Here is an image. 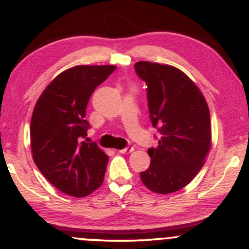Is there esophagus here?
I'll list each match as a JSON object with an SVG mask.
<instances>
[{
	"mask_svg": "<svg viewBox=\"0 0 249 249\" xmlns=\"http://www.w3.org/2000/svg\"><path fill=\"white\" fill-rule=\"evenodd\" d=\"M133 150H134V148L132 146H127V147H125V148H122V150H119L118 152L119 153H131Z\"/></svg>",
	"mask_w": 249,
	"mask_h": 249,
	"instance_id": "34e87169",
	"label": "esophagus"
}]
</instances>
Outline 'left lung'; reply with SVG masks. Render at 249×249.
<instances>
[{"label":"left lung","mask_w":249,"mask_h":249,"mask_svg":"<svg viewBox=\"0 0 249 249\" xmlns=\"http://www.w3.org/2000/svg\"><path fill=\"white\" fill-rule=\"evenodd\" d=\"M137 76L147 85V107L158 146L148 148L151 164L142 184L156 193L179 191L192 181L211 148V118L200 90L177 68L138 62Z\"/></svg>","instance_id":"left-lung-1"}]
</instances>
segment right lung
I'll return each mask as SVG.
<instances>
[{
  "instance_id": "obj_1",
  "label": "right lung",
  "mask_w": 249,
  "mask_h": 249,
  "mask_svg": "<svg viewBox=\"0 0 249 249\" xmlns=\"http://www.w3.org/2000/svg\"><path fill=\"white\" fill-rule=\"evenodd\" d=\"M115 65H78L59 73L37 101L30 124L33 158L51 184L75 198L102 185L108 157L87 142L89 99Z\"/></svg>"
}]
</instances>
